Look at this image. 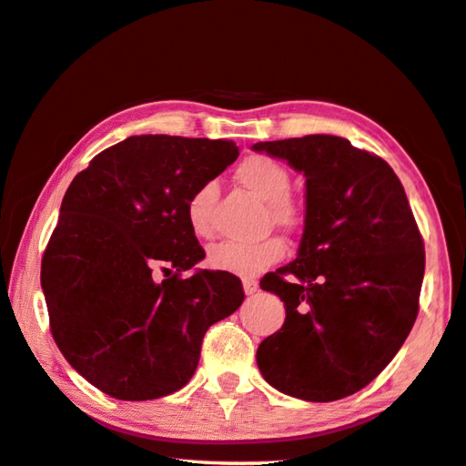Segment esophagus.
<instances>
[{"label":"esophagus","mask_w":466,"mask_h":466,"mask_svg":"<svg viewBox=\"0 0 466 466\" xmlns=\"http://www.w3.org/2000/svg\"><path fill=\"white\" fill-rule=\"evenodd\" d=\"M242 288H245V294H255L257 290H259V284L255 282V279H245V282H242Z\"/></svg>","instance_id":"1"}]
</instances>
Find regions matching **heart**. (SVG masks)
I'll use <instances>...</instances> for the list:
<instances>
[{
    "label": "heart",
    "instance_id": "1",
    "mask_svg": "<svg viewBox=\"0 0 466 466\" xmlns=\"http://www.w3.org/2000/svg\"><path fill=\"white\" fill-rule=\"evenodd\" d=\"M236 180L255 197H259L263 203H268V213L273 224L284 228V230H294L300 226L302 213L299 205L288 197L292 190V176L276 159L265 157V155H253L236 169ZM213 198H216V182H205L188 198L187 219L190 230L197 236H209L211 232L209 207ZM284 255L286 245L279 238H265L261 242H250V245L221 240L209 248L207 263L211 269L240 278H253L271 268L273 263L284 259Z\"/></svg>",
    "mask_w": 466,
    "mask_h": 466
}]
</instances>
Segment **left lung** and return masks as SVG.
I'll use <instances>...</instances> for the list:
<instances>
[{"instance_id":"1","label":"left lung","mask_w":466,"mask_h":466,"mask_svg":"<svg viewBox=\"0 0 466 466\" xmlns=\"http://www.w3.org/2000/svg\"><path fill=\"white\" fill-rule=\"evenodd\" d=\"M253 151L305 176L297 259L261 279L286 307L257 349L265 381L309 402L371 383L419 313L425 250L400 180L378 155L331 135L265 140Z\"/></svg>"}]
</instances>
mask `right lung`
<instances>
[{
  "instance_id": "1",
  "label": "right lung",
  "mask_w": 466,
  "mask_h": 466,
  "mask_svg": "<svg viewBox=\"0 0 466 466\" xmlns=\"http://www.w3.org/2000/svg\"><path fill=\"white\" fill-rule=\"evenodd\" d=\"M238 157L232 140L128 137L66 190L41 263L51 334L66 360L117 400H153L193 378L205 331L245 300L205 259L187 219L198 187ZM175 276L155 283L152 269Z\"/></svg>"
}]
</instances>
